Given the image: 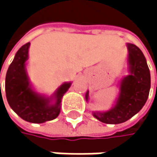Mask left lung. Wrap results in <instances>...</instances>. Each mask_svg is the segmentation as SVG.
I'll list each match as a JSON object with an SVG mask.
<instances>
[{"label": "left lung", "mask_w": 157, "mask_h": 157, "mask_svg": "<svg viewBox=\"0 0 157 157\" xmlns=\"http://www.w3.org/2000/svg\"><path fill=\"white\" fill-rule=\"evenodd\" d=\"M131 75L121 83L120 94L115 108L105 113H95L94 117L106 124H120L126 122L146 104L151 86L150 71L146 58L137 46L128 44ZM88 98V92L86 99Z\"/></svg>", "instance_id": "1"}]
</instances>
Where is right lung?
Here are the masks:
<instances>
[{
	"instance_id": "right-lung-1",
	"label": "right lung",
	"mask_w": 157,
	"mask_h": 157,
	"mask_svg": "<svg viewBox=\"0 0 157 157\" xmlns=\"http://www.w3.org/2000/svg\"><path fill=\"white\" fill-rule=\"evenodd\" d=\"M29 47V42L21 47L7 70L6 98L11 109L20 117L30 123L40 124L59 116L61 98L70 87V83H65L59 87L56 94V104L49 106V99L41 98L29 88L25 71Z\"/></svg>"
}]
</instances>
